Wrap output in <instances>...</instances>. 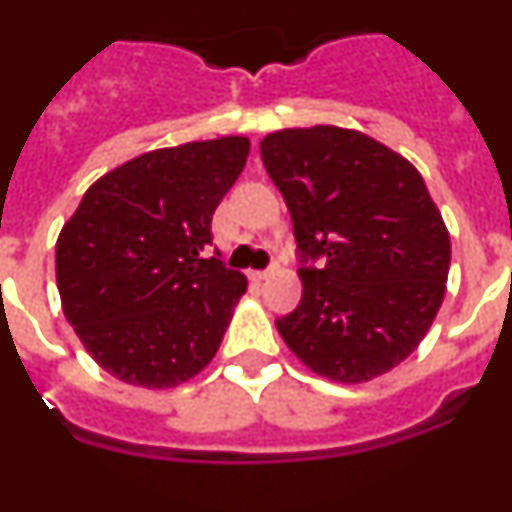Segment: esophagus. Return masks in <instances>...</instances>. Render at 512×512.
<instances>
[{
    "label": "esophagus",
    "mask_w": 512,
    "mask_h": 512,
    "mask_svg": "<svg viewBox=\"0 0 512 512\" xmlns=\"http://www.w3.org/2000/svg\"><path fill=\"white\" fill-rule=\"evenodd\" d=\"M269 274H271V271H251V279H253V282H264V279H269Z\"/></svg>",
    "instance_id": "1"
}]
</instances>
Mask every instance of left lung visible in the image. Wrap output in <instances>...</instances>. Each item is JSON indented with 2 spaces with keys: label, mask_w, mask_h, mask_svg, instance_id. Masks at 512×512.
Masks as SVG:
<instances>
[{
  "label": "left lung",
  "mask_w": 512,
  "mask_h": 512,
  "mask_svg": "<svg viewBox=\"0 0 512 512\" xmlns=\"http://www.w3.org/2000/svg\"><path fill=\"white\" fill-rule=\"evenodd\" d=\"M261 158L292 215L302 300L277 320L289 351L325 379L359 384L395 369L446 295L451 238L420 171L359 130L284 128Z\"/></svg>",
  "instance_id": "left-lung-1"
}]
</instances>
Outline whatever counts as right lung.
Wrapping results in <instances>:
<instances>
[{
	"instance_id": "obj_1",
	"label": "right lung",
	"mask_w": 512,
	"mask_h": 512,
	"mask_svg": "<svg viewBox=\"0 0 512 512\" xmlns=\"http://www.w3.org/2000/svg\"><path fill=\"white\" fill-rule=\"evenodd\" d=\"M251 140L158 148L99 176L58 233L63 315L120 382L169 390L217 354L246 277L207 256L212 212Z\"/></svg>"
}]
</instances>
